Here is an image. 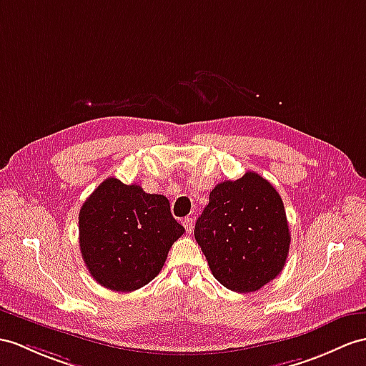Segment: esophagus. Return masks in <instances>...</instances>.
Here are the masks:
<instances>
[{
    "mask_svg": "<svg viewBox=\"0 0 366 366\" xmlns=\"http://www.w3.org/2000/svg\"><path fill=\"white\" fill-rule=\"evenodd\" d=\"M183 227H184V229H186V233L191 234V233H192V228H194V219H192V217H186V219L183 220Z\"/></svg>",
    "mask_w": 366,
    "mask_h": 366,
    "instance_id": "34e87169",
    "label": "esophagus"
}]
</instances>
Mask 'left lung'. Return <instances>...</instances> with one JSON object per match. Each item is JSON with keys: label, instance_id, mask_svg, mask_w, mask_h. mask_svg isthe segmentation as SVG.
Returning a JSON list of instances; mask_svg holds the SVG:
<instances>
[{"label": "left lung", "instance_id": "left-lung-1", "mask_svg": "<svg viewBox=\"0 0 366 366\" xmlns=\"http://www.w3.org/2000/svg\"><path fill=\"white\" fill-rule=\"evenodd\" d=\"M194 236L222 286L248 293L286 264L290 233L281 195L259 174L219 183L195 222Z\"/></svg>", "mask_w": 366, "mask_h": 366}]
</instances>
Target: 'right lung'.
<instances>
[{
  "label": "right lung",
  "instance_id": "right-lung-1",
  "mask_svg": "<svg viewBox=\"0 0 366 366\" xmlns=\"http://www.w3.org/2000/svg\"><path fill=\"white\" fill-rule=\"evenodd\" d=\"M184 233L164 195L107 178L79 212V245L101 286L133 292L162 272L172 244Z\"/></svg>",
  "mask_w": 366,
  "mask_h": 366
}]
</instances>
